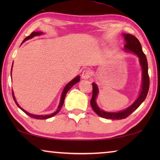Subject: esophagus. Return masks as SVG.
<instances>
[{
	"label": "esophagus",
	"mask_w": 160,
	"mask_h": 160,
	"mask_svg": "<svg viewBox=\"0 0 160 160\" xmlns=\"http://www.w3.org/2000/svg\"><path fill=\"white\" fill-rule=\"evenodd\" d=\"M90 78V70L85 69L82 72V79H88Z\"/></svg>",
	"instance_id": "1"
}]
</instances>
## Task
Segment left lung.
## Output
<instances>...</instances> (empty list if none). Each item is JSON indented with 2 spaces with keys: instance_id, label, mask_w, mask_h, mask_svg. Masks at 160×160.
Segmentation results:
<instances>
[{
  "instance_id": "1",
  "label": "left lung",
  "mask_w": 160,
  "mask_h": 160,
  "mask_svg": "<svg viewBox=\"0 0 160 160\" xmlns=\"http://www.w3.org/2000/svg\"><path fill=\"white\" fill-rule=\"evenodd\" d=\"M126 44L124 46V48L127 51H131L139 57L140 63L142 66V90L138 98L137 99L133 104L128 109L122 111V112L117 113H112V112H106L100 109L99 107L97 106L96 103V97L98 94V88L95 83H92V97L90 100V104L93 110L97 113L99 116L102 118H108V119H123L128 117L129 115L136 110L139 107L142 102L145 99L147 94L148 93L149 87H150V78L148 75V65L147 58L145 53H143L141 44L139 40L133 35L130 34H123Z\"/></svg>"
}]
</instances>
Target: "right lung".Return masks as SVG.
Masks as SVG:
<instances>
[{"label": "right lung", "instance_id": "right-lung-1", "mask_svg": "<svg viewBox=\"0 0 160 160\" xmlns=\"http://www.w3.org/2000/svg\"><path fill=\"white\" fill-rule=\"evenodd\" d=\"M42 34V32H32L31 34L29 35V36L25 38V39H24L23 42H25L26 40L31 39V38L34 37V36H37V35H40V34ZM11 70H12V69H11ZM79 81H80V76H77L76 78H75L73 80H71L70 82H68V83L67 84L66 86L65 87L64 90H63V93H62L61 102H60V104H59L58 107L57 111H56V112H54L53 113H51V114H49V115H44V116H43V115H34V114H32V113H28V112H26L25 110H24V109H22V108H21V107H20V105H19V104H18V102H16V100H15L14 94H13V92H12V97H13V99H14V101H15V104H17V106H18L19 108H20V109L21 110H22L23 112L26 113V114H28L29 116H30L31 118H36V119H47V118H51V117H52V116H55V115L56 114V113H57L59 112V111L61 110V107H63V102H64L65 97H66V94H67V92H68V90H70V89L72 87L75 85V84H76L77 82H79Z\"/></svg>", "mask_w": 160, "mask_h": 160}]
</instances>
